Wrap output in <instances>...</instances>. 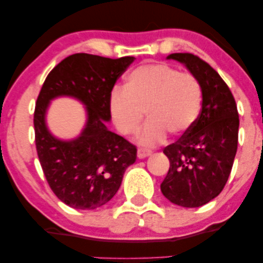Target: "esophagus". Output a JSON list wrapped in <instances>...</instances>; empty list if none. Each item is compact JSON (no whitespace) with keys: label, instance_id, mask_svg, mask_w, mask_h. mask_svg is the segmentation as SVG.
<instances>
[{"label":"esophagus","instance_id":"1","mask_svg":"<svg viewBox=\"0 0 263 263\" xmlns=\"http://www.w3.org/2000/svg\"><path fill=\"white\" fill-rule=\"evenodd\" d=\"M148 156H151L149 151H146V149H142V148L138 149V157L140 158V159H142V158H146Z\"/></svg>","mask_w":263,"mask_h":263}]
</instances>
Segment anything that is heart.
<instances>
[{
  "label": "heart",
  "mask_w": 263,
  "mask_h": 263,
  "mask_svg": "<svg viewBox=\"0 0 263 263\" xmlns=\"http://www.w3.org/2000/svg\"><path fill=\"white\" fill-rule=\"evenodd\" d=\"M203 92L199 79L167 63L140 66L125 79L123 89L116 88L109 99L111 121L124 136L135 135L143 118L148 121L140 142L153 146L165 134L181 136L199 120Z\"/></svg>",
  "instance_id": "1"
}]
</instances>
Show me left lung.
<instances>
[{"label": "left lung", "instance_id": "1", "mask_svg": "<svg viewBox=\"0 0 263 263\" xmlns=\"http://www.w3.org/2000/svg\"><path fill=\"white\" fill-rule=\"evenodd\" d=\"M167 59L183 63L199 79L203 104L195 125L164 148L170 168L160 189L172 203L200 207L221 193L231 174L238 146V111L226 82L199 56L178 52Z\"/></svg>", "mask_w": 263, "mask_h": 263}]
</instances>
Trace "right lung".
Returning a JSON list of instances; mask_svg holds the SVG:
<instances>
[{"instance_id":"obj_1","label":"right lung","mask_w":263,"mask_h":263,"mask_svg":"<svg viewBox=\"0 0 263 263\" xmlns=\"http://www.w3.org/2000/svg\"><path fill=\"white\" fill-rule=\"evenodd\" d=\"M134 60L74 53L50 71L39 92L33 117L39 161L53 194L75 210H96L109 202L136 159V147L105 125L111 118V91ZM59 95L74 96L88 109L85 129L71 142L53 138L45 124L48 102Z\"/></svg>"}]
</instances>
